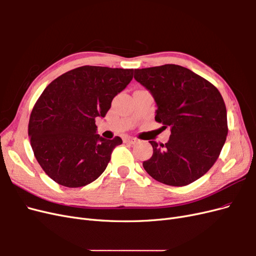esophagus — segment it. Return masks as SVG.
I'll return each mask as SVG.
<instances>
[{
    "label": "esophagus",
    "mask_w": 256,
    "mask_h": 256,
    "mask_svg": "<svg viewBox=\"0 0 256 256\" xmlns=\"http://www.w3.org/2000/svg\"><path fill=\"white\" fill-rule=\"evenodd\" d=\"M138 142V140L136 138H124V143L126 144H136Z\"/></svg>",
    "instance_id": "obj_1"
}]
</instances>
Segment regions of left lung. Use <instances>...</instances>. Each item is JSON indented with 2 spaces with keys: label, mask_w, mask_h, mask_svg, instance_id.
Wrapping results in <instances>:
<instances>
[{
  "label": "left lung",
  "mask_w": 256,
  "mask_h": 256,
  "mask_svg": "<svg viewBox=\"0 0 256 256\" xmlns=\"http://www.w3.org/2000/svg\"><path fill=\"white\" fill-rule=\"evenodd\" d=\"M134 79L156 102L154 120L171 129L166 144L150 141L154 152L143 162L145 171L174 187L196 182L214 166L226 140V108L220 92L174 64L134 69Z\"/></svg>",
  "instance_id": "8db88e82"
}]
</instances>
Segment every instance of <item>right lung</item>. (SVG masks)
Segmentation results:
<instances>
[{
	"label": "right lung",
	"mask_w": 256,
	"mask_h": 256,
	"mask_svg": "<svg viewBox=\"0 0 256 256\" xmlns=\"http://www.w3.org/2000/svg\"><path fill=\"white\" fill-rule=\"evenodd\" d=\"M134 69L82 66L53 80L36 102L28 136L44 173L58 184L79 188L104 173L120 136L97 134L113 98L132 80Z\"/></svg>",
	"instance_id": "right-lung-1"
}]
</instances>
